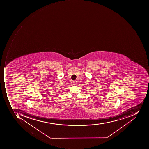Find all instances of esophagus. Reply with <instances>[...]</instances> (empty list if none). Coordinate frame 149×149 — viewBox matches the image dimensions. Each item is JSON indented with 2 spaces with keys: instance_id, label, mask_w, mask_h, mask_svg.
Segmentation results:
<instances>
[{
  "instance_id": "34e87169",
  "label": "esophagus",
  "mask_w": 149,
  "mask_h": 149,
  "mask_svg": "<svg viewBox=\"0 0 149 149\" xmlns=\"http://www.w3.org/2000/svg\"><path fill=\"white\" fill-rule=\"evenodd\" d=\"M77 81H73V85H77Z\"/></svg>"
}]
</instances>
